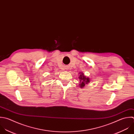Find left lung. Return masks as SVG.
I'll return each instance as SVG.
<instances>
[{"mask_svg":"<svg viewBox=\"0 0 134 134\" xmlns=\"http://www.w3.org/2000/svg\"><path fill=\"white\" fill-rule=\"evenodd\" d=\"M81 74L82 75H80L79 77V79L80 81V84H79V85L80 86L81 88H82L85 86V83H88L90 82V80L89 78H86V77L83 75V73Z\"/></svg>","mask_w":134,"mask_h":134,"instance_id":"left-lung-1","label":"left lung"}]
</instances>
